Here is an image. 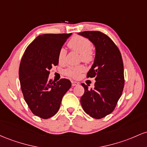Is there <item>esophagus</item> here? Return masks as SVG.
I'll return each instance as SVG.
<instances>
[{
  "instance_id": "34e87169",
  "label": "esophagus",
  "mask_w": 147,
  "mask_h": 147,
  "mask_svg": "<svg viewBox=\"0 0 147 147\" xmlns=\"http://www.w3.org/2000/svg\"><path fill=\"white\" fill-rule=\"evenodd\" d=\"M79 85V82H76V81H73V80L71 81V85H72V86H76V85Z\"/></svg>"
}]
</instances>
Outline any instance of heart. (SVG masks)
<instances>
[{
  "mask_svg": "<svg viewBox=\"0 0 147 147\" xmlns=\"http://www.w3.org/2000/svg\"><path fill=\"white\" fill-rule=\"evenodd\" d=\"M68 47L80 54L81 59L83 62L90 63L94 59V52L92 50V44L91 41L87 38L82 36H75L72 37L68 42ZM66 51L62 48L58 52V62L63 63L65 62ZM85 71V67L83 65L76 67H69L65 71V74L73 78H78L82 73Z\"/></svg>",
  "mask_w": 147,
  "mask_h": 147,
  "instance_id": "1",
  "label": "heart"
}]
</instances>
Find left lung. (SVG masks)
I'll return each mask as SVG.
<instances>
[{"instance_id": "left-lung-1", "label": "left lung", "mask_w": 147, "mask_h": 147, "mask_svg": "<svg viewBox=\"0 0 147 147\" xmlns=\"http://www.w3.org/2000/svg\"><path fill=\"white\" fill-rule=\"evenodd\" d=\"M80 35L94 44V62L87 74L94 78V89H85L80 98L84 111L94 119H101L115 110L124 87L123 64L119 49L110 38L100 31H84Z\"/></svg>"}]
</instances>
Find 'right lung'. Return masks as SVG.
I'll use <instances>...</instances> for the list:
<instances>
[{
	"label": "right lung",
	"mask_w": 147,
	"mask_h": 147,
	"mask_svg": "<svg viewBox=\"0 0 147 147\" xmlns=\"http://www.w3.org/2000/svg\"><path fill=\"white\" fill-rule=\"evenodd\" d=\"M71 33L44 34L26 48L19 67L21 91L30 110L49 119L60 108L62 97L71 86L68 79L49 80L50 69L58 65V52Z\"/></svg>",
	"instance_id": "right-lung-1"
}]
</instances>
